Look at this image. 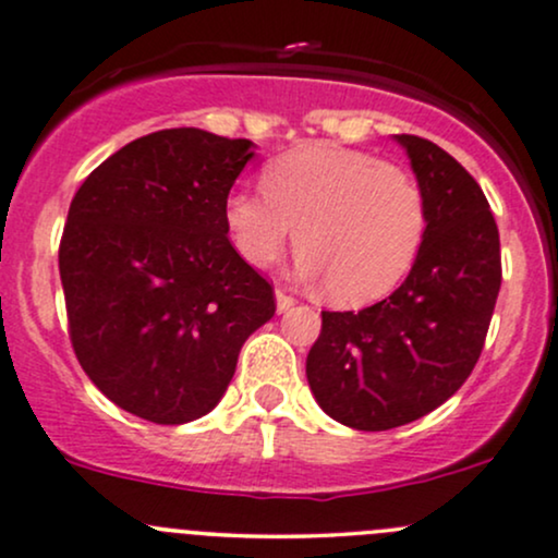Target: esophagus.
I'll list each match as a JSON object with an SVG mask.
<instances>
[{
	"mask_svg": "<svg viewBox=\"0 0 558 558\" xmlns=\"http://www.w3.org/2000/svg\"><path fill=\"white\" fill-rule=\"evenodd\" d=\"M275 304H278V312H288L296 304V299H293L291 293H286L283 288H275Z\"/></svg>",
	"mask_w": 558,
	"mask_h": 558,
	"instance_id": "esophagus-1",
	"label": "esophagus"
}]
</instances>
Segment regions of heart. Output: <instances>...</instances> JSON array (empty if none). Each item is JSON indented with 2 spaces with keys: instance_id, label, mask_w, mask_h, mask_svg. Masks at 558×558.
Wrapping results in <instances>:
<instances>
[{
  "instance_id": "obj_1",
  "label": "heart",
  "mask_w": 558,
  "mask_h": 558,
  "mask_svg": "<svg viewBox=\"0 0 558 558\" xmlns=\"http://www.w3.org/2000/svg\"><path fill=\"white\" fill-rule=\"evenodd\" d=\"M262 194L230 191L222 228L254 270L283 259L296 228L299 267L338 304L388 296L417 262L427 204L417 178L349 146H296L265 165Z\"/></svg>"
}]
</instances>
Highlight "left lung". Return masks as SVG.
<instances>
[{"label":"left lung","instance_id":"obj_1","mask_svg":"<svg viewBox=\"0 0 558 558\" xmlns=\"http://www.w3.org/2000/svg\"><path fill=\"white\" fill-rule=\"evenodd\" d=\"M425 194L427 233L407 280L362 312H323L306 380L325 414L390 430L451 399L480 360L501 288V241L475 178L420 136H396Z\"/></svg>","mask_w":558,"mask_h":558}]
</instances>
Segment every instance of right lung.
I'll list each match as a JSON object with an SVG mask.
<instances>
[{
  "label": "right lung",
  "instance_id": "obj_1",
  "mask_svg": "<svg viewBox=\"0 0 558 558\" xmlns=\"http://www.w3.org/2000/svg\"><path fill=\"white\" fill-rule=\"evenodd\" d=\"M248 138L198 128L141 136L70 202L60 241L73 351L112 403L157 425L213 412L272 286L230 246L222 202Z\"/></svg>",
  "mask_w": 558,
  "mask_h": 558
}]
</instances>
